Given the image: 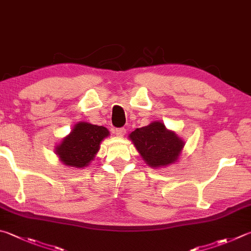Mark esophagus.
Instances as JSON below:
<instances>
[{
  "label": "esophagus",
  "instance_id": "34e87169",
  "mask_svg": "<svg viewBox=\"0 0 251 251\" xmlns=\"http://www.w3.org/2000/svg\"><path fill=\"white\" fill-rule=\"evenodd\" d=\"M115 133H116V135L118 136V137H124V135L126 133V129L123 128V127H122V128H116Z\"/></svg>",
  "mask_w": 251,
  "mask_h": 251
}]
</instances>
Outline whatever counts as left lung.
I'll return each instance as SVG.
<instances>
[{"label":"left lung","mask_w":251,"mask_h":251,"mask_svg":"<svg viewBox=\"0 0 251 251\" xmlns=\"http://www.w3.org/2000/svg\"><path fill=\"white\" fill-rule=\"evenodd\" d=\"M129 138L145 162L153 169L175 163L184 147V141L161 122L136 128Z\"/></svg>","instance_id":"1"}]
</instances>
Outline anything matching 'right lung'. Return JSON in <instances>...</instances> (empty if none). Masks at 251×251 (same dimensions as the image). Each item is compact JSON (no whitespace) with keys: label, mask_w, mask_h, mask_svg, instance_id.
I'll use <instances>...</instances> for the list:
<instances>
[{"label":"right lung","mask_w":251,"mask_h":251,"mask_svg":"<svg viewBox=\"0 0 251 251\" xmlns=\"http://www.w3.org/2000/svg\"><path fill=\"white\" fill-rule=\"evenodd\" d=\"M108 135L110 131L105 127L80 122L57 146L56 153L66 166L88 167L99 151L101 141Z\"/></svg>","instance_id":"right-lung-1"}]
</instances>
